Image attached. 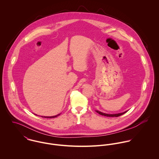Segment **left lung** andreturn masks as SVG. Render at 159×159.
I'll use <instances>...</instances> for the list:
<instances>
[{
    "label": "left lung",
    "instance_id": "8db88e82",
    "mask_svg": "<svg viewBox=\"0 0 159 159\" xmlns=\"http://www.w3.org/2000/svg\"><path fill=\"white\" fill-rule=\"evenodd\" d=\"M97 112L98 114H100V115H102V116H107V117H119L124 114L127 111H125L124 113H122L119 114H105L103 113H102L100 111H97Z\"/></svg>",
    "mask_w": 159,
    "mask_h": 159
}]
</instances>
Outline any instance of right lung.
Segmentation results:
<instances>
[{
  "mask_svg": "<svg viewBox=\"0 0 159 159\" xmlns=\"http://www.w3.org/2000/svg\"><path fill=\"white\" fill-rule=\"evenodd\" d=\"M59 114H58V115H56V116H51V117H46V116H44V117H43V116H42V117H45V118H53V117H57V116H58Z\"/></svg>",
  "mask_w": 159,
  "mask_h": 159,
  "instance_id": "1",
  "label": "right lung"
}]
</instances>
